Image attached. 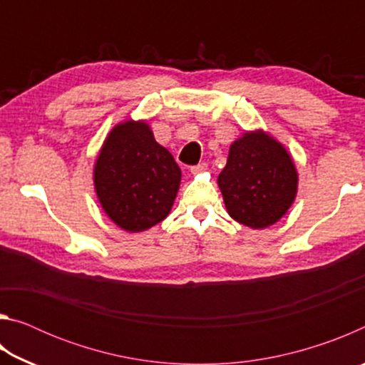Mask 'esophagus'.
<instances>
[{
	"label": "esophagus",
	"mask_w": 365,
	"mask_h": 365,
	"mask_svg": "<svg viewBox=\"0 0 365 365\" xmlns=\"http://www.w3.org/2000/svg\"><path fill=\"white\" fill-rule=\"evenodd\" d=\"M206 168H207V164L206 163H201V164H197V165H191L190 172H191V174H197V172L206 170Z\"/></svg>",
	"instance_id": "1"
}]
</instances>
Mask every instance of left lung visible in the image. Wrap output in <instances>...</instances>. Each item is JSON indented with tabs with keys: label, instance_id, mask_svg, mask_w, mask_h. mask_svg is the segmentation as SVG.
<instances>
[{
	"label": "left lung",
	"instance_id": "left-lung-1",
	"mask_svg": "<svg viewBox=\"0 0 365 365\" xmlns=\"http://www.w3.org/2000/svg\"><path fill=\"white\" fill-rule=\"evenodd\" d=\"M217 183L232 219L250 228H265L292 207L298 193V172L280 141L255 130L230 145Z\"/></svg>",
	"mask_w": 365,
	"mask_h": 365
}]
</instances>
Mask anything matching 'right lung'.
Returning <instances> with one entry per match:
<instances>
[{
  "label": "right lung",
  "mask_w": 365,
  "mask_h": 365,
  "mask_svg": "<svg viewBox=\"0 0 365 365\" xmlns=\"http://www.w3.org/2000/svg\"><path fill=\"white\" fill-rule=\"evenodd\" d=\"M182 180L172 154L145 120H125L109 132L98 154V201L122 230L145 232L168 217Z\"/></svg>",
  "instance_id": "1"
}]
</instances>
